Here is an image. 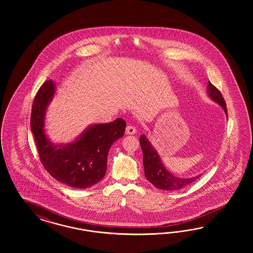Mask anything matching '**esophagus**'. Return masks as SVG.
Wrapping results in <instances>:
<instances>
[{
  "label": "esophagus",
  "instance_id": "1",
  "mask_svg": "<svg viewBox=\"0 0 253 253\" xmlns=\"http://www.w3.org/2000/svg\"><path fill=\"white\" fill-rule=\"evenodd\" d=\"M125 132L127 133V134H134V133H136V129H135V127H133V126H131V125H128L127 127H126V130H125Z\"/></svg>",
  "mask_w": 253,
  "mask_h": 253
}]
</instances>
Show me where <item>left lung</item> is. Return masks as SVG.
<instances>
[{"label": "left lung", "mask_w": 253, "mask_h": 253, "mask_svg": "<svg viewBox=\"0 0 253 253\" xmlns=\"http://www.w3.org/2000/svg\"><path fill=\"white\" fill-rule=\"evenodd\" d=\"M208 92L210 97L218 103L227 115L226 103L222 97V93L211 82H209L208 84ZM140 146L143 151L145 175L146 179L157 188L169 191L179 190L192 184L200 177V175H198L191 178H179L170 173L164 167L157 151L144 134L140 137Z\"/></svg>", "instance_id": "8db88e82"}]
</instances>
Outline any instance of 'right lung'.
I'll list each match as a JSON object with an SVG mask.
<instances>
[{
  "label": "right lung",
  "instance_id": "1",
  "mask_svg": "<svg viewBox=\"0 0 253 253\" xmlns=\"http://www.w3.org/2000/svg\"><path fill=\"white\" fill-rule=\"evenodd\" d=\"M54 94V83L41 86L31 108V127L40 161L51 176L74 188L97 184L107 171V154L116 140L123 137L126 122L119 118L113 123L95 124L65 146H54L44 133L46 107Z\"/></svg>",
  "mask_w": 253,
  "mask_h": 253
}]
</instances>
